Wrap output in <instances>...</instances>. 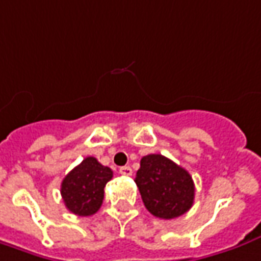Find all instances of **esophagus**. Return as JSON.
<instances>
[{
	"instance_id": "34e87169",
	"label": "esophagus",
	"mask_w": 261,
	"mask_h": 261,
	"mask_svg": "<svg viewBox=\"0 0 261 261\" xmlns=\"http://www.w3.org/2000/svg\"><path fill=\"white\" fill-rule=\"evenodd\" d=\"M120 174L131 175L133 174V170H131L130 166H124V167H120Z\"/></svg>"
}]
</instances>
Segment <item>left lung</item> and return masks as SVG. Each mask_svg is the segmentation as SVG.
I'll return each instance as SVG.
<instances>
[{"mask_svg":"<svg viewBox=\"0 0 261 261\" xmlns=\"http://www.w3.org/2000/svg\"><path fill=\"white\" fill-rule=\"evenodd\" d=\"M134 181L145 208L159 219L180 217L194 203V182L189 171L161 154L141 159Z\"/></svg>","mask_w":261,"mask_h":261,"instance_id":"8db88e82","label":"left lung"}]
</instances>
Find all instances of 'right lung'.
<instances>
[{
  "mask_svg": "<svg viewBox=\"0 0 261 261\" xmlns=\"http://www.w3.org/2000/svg\"><path fill=\"white\" fill-rule=\"evenodd\" d=\"M113 178V170L87 157L64 177L61 197L71 213L87 217L98 212L104 200V187Z\"/></svg>",
  "mask_w": 261,
  "mask_h": 261,
  "instance_id": "1",
  "label": "right lung"
}]
</instances>
